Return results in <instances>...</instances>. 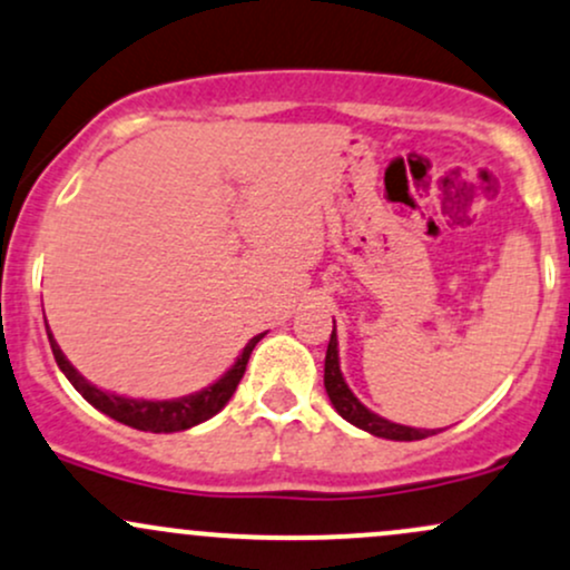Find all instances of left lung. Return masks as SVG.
Masks as SVG:
<instances>
[{
	"label": "left lung",
	"instance_id": "8db88e82",
	"mask_svg": "<svg viewBox=\"0 0 570 570\" xmlns=\"http://www.w3.org/2000/svg\"><path fill=\"white\" fill-rule=\"evenodd\" d=\"M324 390H327L330 403L346 422H352L354 428L365 430V433L376 438H390V441H419V438L435 435V430H416L405 428V424H395L390 419L373 414L367 405L360 403V397L348 390L346 379L341 373V360H337V335H335V322H333V335L327 343V356H324Z\"/></svg>",
	"mask_w": 570,
	"mask_h": 570
}]
</instances>
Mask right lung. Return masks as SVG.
Instances as JSON below:
<instances>
[{
    "label": "right lung",
    "instance_id": "obj_1",
    "mask_svg": "<svg viewBox=\"0 0 570 570\" xmlns=\"http://www.w3.org/2000/svg\"><path fill=\"white\" fill-rule=\"evenodd\" d=\"M265 335V333H262ZM262 335H254L252 341L246 343L240 354H237L235 365L224 373L222 379L214 381L205 390L194 392V395L186 397H175V400H135V397H124V395H112V392L97 390L91 381H86L78 371L70 365L65 352L59 348V343L53 341L51 330H48V341H51V352L56 356V365L61 367L70 384L75 390L83 395V400H89L97 411L108 414L116 422L129 424L135 430H146V433H178V430H189L194 424L205 422V419L216 416L224 405L229 403V397L235 395L237 384H240L243 373H246L248 356H252L254 346L262 341Z\"/></svg>",
    "mask_w": 570,
    "mask_h": 570
}]
</instances>
